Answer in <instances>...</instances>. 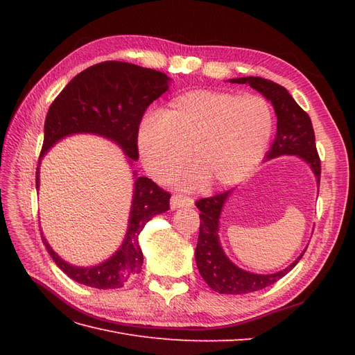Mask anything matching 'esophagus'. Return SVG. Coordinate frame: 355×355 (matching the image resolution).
<instances>
[{
  "mask_svg": "<svg viewBox=\"0 0 355 355\" xmlns=\"http://www.w3.org/2000/svg\"><path fill=\"white\" fill-rule=\"evenodd\" d=\"M192 206H194V200H191L189 197L173 196L170 200L171 210H176V209H180V207H192Z\"/></svg>",
  "mask_w": 355,
  "mask_h": 355,
  "instance_id": "esophagus-1",
  "label": "esophagus"
}]
</instances>
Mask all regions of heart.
<instances>
[{"label":"heart","mask_w":355,"mask_h":355,"mask_svg":"<svg viewBox=\"0 0 355 355\" xmlns=\"http://www.w3.org/2000/svg\"><path fill=\"white\" fill-rule=\"evenodd\" d=\"M274 132V116L259 96L192 90L148 115L137 128V149L146 170L170 180L191 154V185L210 188L239 184L259 164Z\"/></svg>","instance_id":"heart-1"}]
</instances>
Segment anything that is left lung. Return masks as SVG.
<instances>
[{
  "instance_id": "1",
  "label": "left lung",
  "mask_w": 355,
  "mask_h": 355,
  "mask_svg": "<svg viewBox=\"0 0 355 355\" xmlns=\"http://www.w3.org/2000/svg\"><path fill=\"white\" fill-rule=\"evenodd\" d=\"M232 84H249L274 106L277 115V135L265 161L283 155H296L309 166L320 187V158L315 149L314 128L308 114L300 108L283 85L261 77L231 78ZM231 191L201 198L196 202L200 213V234L196 247V262L198 271L211 290L222 295H243L256 292L274 284L283 278L304 256L305 250L295 262L274 274H254L235 265L225 253L219 240L220 213Z\"/></svg>"
}]
</instances>
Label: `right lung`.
<instances>
[{"label":"right lung","instance_id":"1","mask_svg":"<svg viewBox=\"0 0 355 355\" xmlns=\"http://www.w3.org/2000/svg\"><path fill=\"white\" fill-rule=\"evenodd\" d=\"M166 73L127 62H102L80 72L49 108L44 142L37 167L40 189L41 158L62 139L72 135H96L114 142L133 168L137 154V128L146 108L168 90ZM133 197L124 240L108 259L92 266L72 265L51 249L41 232L53 261L73 282L94 288H120L141 272L144 253L139 235L146 222L168 210L170 194L151 179L133 170Z\"/></svg>","mask_w":355,"mask_h":355}]
</instances>
